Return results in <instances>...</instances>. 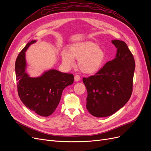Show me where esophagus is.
Segmentation results:
<instances>
[{"label": "esophagus", "mask_w": 151, "mask_h": 151, "mask_svg": "<svg viewBox=\"0 0 151 151\" xmlns=\"http://www.w3.org/2000/svg\"><path fill=\"white\" fill-rule=\"evenodd\" d=\"M81 79V77H80V76L79 75H76L75 76H74V80L76 81H79V80Z\"/></svg>", "instance_id": "34e87169"}]
</instances>
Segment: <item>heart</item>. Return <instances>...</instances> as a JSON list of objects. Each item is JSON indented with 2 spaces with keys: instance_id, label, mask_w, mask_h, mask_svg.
Listing matches in <instances>:
<instances>
[{
  "instance_id": "heart-1",
  "label": "heart",
  "mask_w": 151,
  "mask_h": 151,
  "mask_svg": "<svg viewBox=\"0 0 151 151\" xmlns=\"http://www.w3.org/2000/svg\"><path fill=\"white\" fill-rule=\"evenodd\" d=\"M105 53L97 43L85 42L73 45L68 52L62 53V60L65 66L71 67L74 59L79 60L80 70L86 74H92L98 71L103 64Z\"/></svg>"
}]
</instances>
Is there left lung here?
<instances>
[{
    "label": "left lung",
    "mask_w": 151,
    "mask_h": 151,
    "mask_svg": "<svg viewBox=\"0 0 151 151\" xmlns=\"http://www.w3.org/2000/svg\"><path fill=\"white\" fill-rule=\"evenodd\" d=\"M111 42L116 48L115 58L94 76L83 79L88 91L86 108L96 117L108 116L116 112L128 102L133 91V55L123 41Z\"/></svg>",
    "instance_id": "1"
}]
</instances>
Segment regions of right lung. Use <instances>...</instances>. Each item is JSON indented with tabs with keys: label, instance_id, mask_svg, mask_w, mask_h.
<instances>
[{
	"label": "right lung",
	"instance_id": "obj_1",
	"mask_svg": "<svg viewBox=\"0 0 151 151\" xmlns=\"http://www.w3.org/2000/svg\"><path fill=\"white\" fill-rule=\"evenodd\" d=\"M36 42L27 43L18 55L15 63L18 95L21 101L31 111L42 116L54 112L60 102L63 90L74 83V75L50 70L39 77H30L25 72V52Z\"/></svg>",
	"mask_w": 151,
	"mask_h": 151
}]
</instances>
